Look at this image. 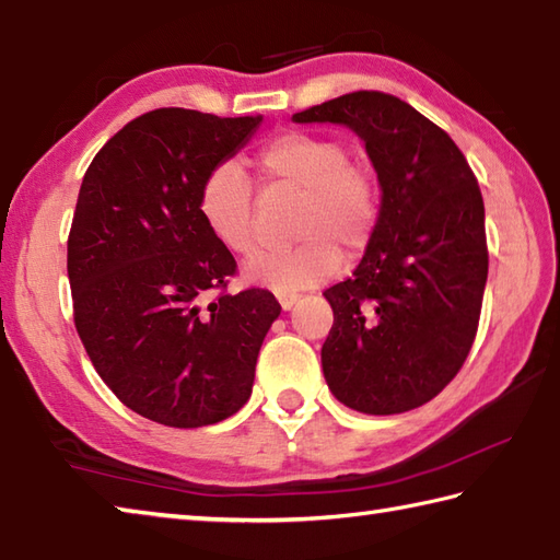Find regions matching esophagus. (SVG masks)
<instances>
[{
    "label": "esophagus",
    "instance_id": "34e87169",
    "mask_svg": "<svg viewBox=\"0 0 560 560\" xmlns=\"http://www.w3.org/2000/svg\"><path fill=\"white\" fill-rule=\"evenodd\" d=\"M276 296H278V302H280V306H282L284 312L292 310V306L296 304V300H300V294H296V292H284V290L276 292Z\"/></svg>",
    "mask_w": 560,
    "mask_h": 560
}]
</instances>
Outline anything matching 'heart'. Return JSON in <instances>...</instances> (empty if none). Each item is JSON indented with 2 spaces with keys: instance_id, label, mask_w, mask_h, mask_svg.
Listing matches in <instances>:
<instances>
[{
  "instance_id": "obj_1",
  "label": "heart",
  "mask_w": 560,
  "mask_h": 560,
  "mask_svg": "<svg viewBox=\"0 0 560 560\" xmlns=\"http://www.w3.org/2000/svg\"><path fill=\"white\" fill-rule=\"evenodd\" d=\"M258 176L300 190L292 220L296 242L256 250L244 264L250 282L278 290L312 288L336 276L340 260L368 254L382 222V192L374 168L348 156L338 137L282 130L254 156ZM205 230L232 254L254 246V186L234 162L214 164L198 188Z\"/></svg>"
}]
</instances>
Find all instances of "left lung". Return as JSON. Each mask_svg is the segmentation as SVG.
<instances>
[{
	"label": "left lung",
	"instance_id": "1",
	"mask_svg": "<svg viewBox=\"0 0 560 560\" xmlns=\"http://www.w3.org/2000/svg\"><path fill=\"white\" fill-rule=\"evenodd\" d=\"M364 140L382 186V222L352 278L324 292L328 389L370 416L435 398L474 346L488 278L481 188L452 137L406 101L352 91L294 113Z\"/></svg>",
	"mask_w": 560,
	"mask_h": 560
}]
</instances>
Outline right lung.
Instances as JSON below:
<instances>
[{"mask_svg":"<svg viewBox=\"0 0 560 560\" xmlns=\"http://www.w3.org/2000/svg\"><path fill=\"white\" fill-rule=\"evenodd\" d=\"M260 116L156 108L89 164L67 238L77 334L101 380L168 428L220 423L254 386L280 314L272 292H226L234 256L205 230L198 188Z\"/></svg>","mask_w":560,"mask_h":560,"instance_id":"obj_1","label":"right lung"}]
</instances>
